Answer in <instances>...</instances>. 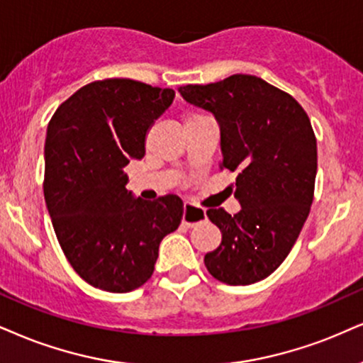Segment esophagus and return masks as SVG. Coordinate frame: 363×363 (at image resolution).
<instances>
[{
    "mask_svg": "<svg viewBox=\"0 0 363 363\" xmlns=\"http://www.w3.org/2000/svg\"><path fill=\"white\" fill-rule=\"evenodd\" d=\"M205 218H207V212H205L203 208L196 207V205L189 203V202L183 203L182 222L185 223L186 227H194V225H196V223L203 222Z\"/></svg>",
    "mask_w": 363,
    "mask_h": 363,
    "instance_id": "34e87169",
    "label": "esophagus"
}]
</instances>
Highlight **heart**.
<instances>
[{
    "label": "heart",
    "instance_id": "obj_1",
    "mask_svg": "<svg viewBox=\"0 0 363 363\" xmlns=\"http://www.w3.org/2000/svg\"><path fill=\"white\" fill-rule=\"evenodd\" d=\"M195 118H202V116H200V114H191L189 119H195Z\"/></svg>",
    "mask_w": 363,
    "mask_h": 363
}]
</instances>
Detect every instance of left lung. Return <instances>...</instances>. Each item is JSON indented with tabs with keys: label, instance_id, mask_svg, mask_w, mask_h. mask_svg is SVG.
Masks as SVG:
<instances>
[{
	"label": "left lung",
	"instance_id": "left-lung-1",
	"mask_svg": "<svg viewBox=\"0 0 363 363\" xmlns=\"http://www.w3.org/2000/svg\"><path fill=\"white\" fill-rule=\"evenodd\" d=\"M178 91L213 114L220 126V167L237 172L240 210L207 212L222 242L205 254V266L225 284L257 283L281 266L310 213L318 163L310 118L289 94L256 75L235 74Z\"/></svg>",
	"mask_w": 363,
	"mask_h": 363
}]
</instances>
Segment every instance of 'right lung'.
I'll use <instances>...</instances> for the list:
<instances>
[{"label":"right lung","instance_id":"right-lung-1","mask_svg":"<svg viewBox=\"0 0 363 363\" xmlns=\"http://www.w3.org/2000/svg\"><path fill=\"white\" fill-rule=\"evenodd\" d=\"M173 99V89L97 80L70 96L48 123L45 202L65 257L94 288L129 293L145 284L160 242L180 225L177 195L136 199L124 173L129 161L145 156L146 134Z\"/></svg>","mask_w":363,"mask_h":363}]
</instances>
